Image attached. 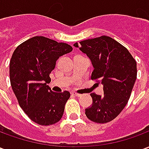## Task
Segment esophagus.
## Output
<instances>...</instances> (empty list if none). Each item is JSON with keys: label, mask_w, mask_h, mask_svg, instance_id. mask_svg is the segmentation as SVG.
Returning <instances> with one entry per match:
<instances>
[{"label": "esophagus", "mask_w": 149, "mask_h": 149, "mask_svg": "<svg viewBox=\"0 0 149 149\" xmlns=\"http://www.w3.org/2000/svg\"><path fill=\"white\" fill-rule=\"evenodd\" d=\"M72 95H73V96H76V97H81V94L77 93H75V92H72Z\"/></svg>", "instance_id": "1"}]
</instances>
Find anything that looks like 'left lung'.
<instances>
[{"label":"left lung","mask_w":149,"mask_h":149,"mask_svg":"<svg viewBox=\"0 0 149 149\" xmlns=\"http://www.w3.org/2000/svg\"><path fill=\"white\" fill-rule=\"evenodd\" d=\"M73 45L90 59L91 79L104 85V95L91 93L92 106L85 115L96 123H108L124 109L136 80V62L125 47L107 36L82 40Z\"/></svg>","instance_id":"obj_1"}]
</instances>
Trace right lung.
Listing matches in <instances>:
<instances>
[{
  "mask_svg": "<svg viewBox=\"0 0 149 149\" xmlns=\"http://www.w3.org/2000/svg\"><path fill=\"white\" fill-rule=\"evenodd\" d=\"M66 43L45 37L27 40L15 49L9 64L10 83L18 103L29 118L40 125H51L61 119L70 93H55L49 74L61 56L72 52Z\"/></svg>",
  "mask_w": 149,
  "mask_h": 149,
  "instance_id": "1",
  "label": "right lung"
}]
</instances>
